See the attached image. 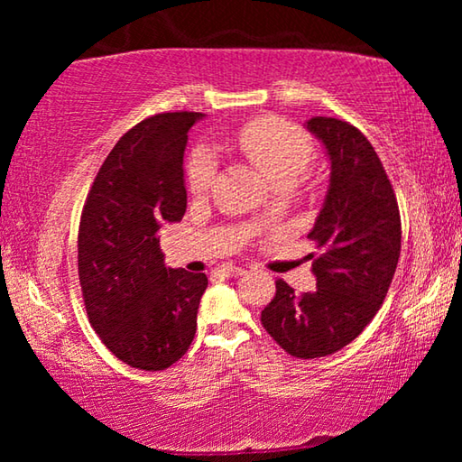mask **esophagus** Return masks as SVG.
<instances>
[{
    "mask_svg": "<svg viewBox=\"0 0 462 462\" xmlns=\"http://www.w3.org/2000/svg\"><path fill=\"white\" fill-rule=\"evenodd\" d=\"M220 273H222L224 277H238V275H242V273H245V269L236 267V264H224V267L220 269Z\"/></svg>",
    "mask_w": 462,
    "mask_h": 462,
    "instance_id": "1",
    "label": "esophagus"
}]
</instances>
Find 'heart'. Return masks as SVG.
I'll list each match as a JSON object with an SVG mask.
<instances>
[{"mask_svg": "<svg viewBox=\"0 0 462 462\" xmlns=\"http://www.w3.org/2000/svg\"><path fill=\"white\" fill-rule=\"evenodd\" d=\"M234 144L279 189L291 187L314 159V144L306 132L277 118H259L246 124L234 136ZM214 177V156L206 148H195L185 165L189 191L193 195L206 193Z\"/></svg>", "mask_w": 462, "mask_h": 462, "instance_id": "1", "label": "heart"}]
</instances>
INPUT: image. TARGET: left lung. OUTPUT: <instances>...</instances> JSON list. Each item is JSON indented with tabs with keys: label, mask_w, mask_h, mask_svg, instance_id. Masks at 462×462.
Returning <instances> with one entry per match:
<instances>
[{
	"label": "left lung",
	"mask_w": 462,
	"mask_h": 462,
	"mask_svg": "<svg viewBox=\"0 0 462 462\" xmlns=\"http://www.w3.org/2000/svg\"><path fill=\"white\" fill-rule=\"evenodd\" d=\"M330 156V189L308 234L319 254L318 285L297 295L283 279L261 311L263 328L297 358L328 356L353 342L377 314L402 253V217L383 162L353 124L308 120ZM314 256V254H310Z\"/></svg>",
	"instance_id": "8db88e82"
}]
</instances>
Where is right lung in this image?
I'll return each instance as SVG.
<instances>
[{"instance_id":"add662e5","label":"right lung","mask_w":462,"mask_h":462,"mask_svg":"<svg viewBox=\"0 0 462 462\" xmlns=\"http://www.w3.org/2000/svg\"><path fill=\"white\" fill-rule=\"evenodd\" d=\"M199 112L154 114L124 134L85 199L77 264L88 318L134 369L162 371L191 346L208 277L165 267L161 226L187 208L183 152Z\"/></svg>"}]
</instances>
